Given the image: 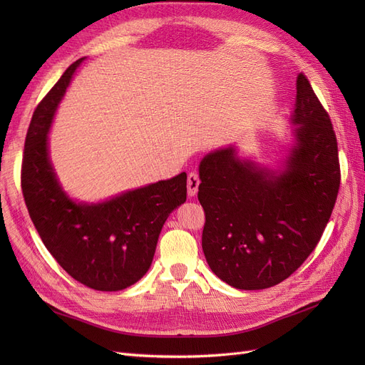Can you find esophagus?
Returning <instances> with one entry per match:
<instances>
[{
    "mask_svg": "<svg viewBox=\"0 0 365 365\" xmlns=\"http://www.w3.org/2000/svg\"><path fill=\"white\" fill-rule=\"evenodd\" d=\"M200 175L196 172H190L187 175V193L189 196H195L197 193V187H200Z\"/></svg>",
    "mask_w": 365,
    "mask_h": 365,
    "instance_id": "34e87169",
    "label": "esophagus"
}]
</instances>
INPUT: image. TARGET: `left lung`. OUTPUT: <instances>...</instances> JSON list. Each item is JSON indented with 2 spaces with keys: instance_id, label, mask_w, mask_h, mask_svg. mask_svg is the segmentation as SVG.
<instances>
[{
  "instance_id": "1",
  "label": "left lung",
  "mask_w": 365,
  "mask_h": 365,
  "mask_svg": "<svg viewBox=\"0 0 365 365\" xmlns=\"http://www.w3.org/2000/svg\"><path fill=\"white\" fill-rule=\"evenodd\" d=\"M295 145L284 169L240 160L233 146L200 164L208 267L236 289H267L302 267L323 236L341 170L332 121L307 77H297Z\"/></svg>"
}]
</instances>
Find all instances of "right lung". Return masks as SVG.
<instances>
[{
  "instance_id": "right-lung-1",
  "label": "right lung",
  "mask_w": 365,
  "mask_h": 365,
  "mask_svg": "<svg viewBox=\"0 0 365 365\" xmlns=\"http://www.w3.org/2000/svg\"><path fill=\"white\" fill-rule=\"evenodd\" d=\"M65 70L33 113L26 137L21 189L43 245L74 280L96 291H121L150 267L165 219L185 202L187 175H176L101 204L65 195L48 158V129L71 77Z\"/></svg>"
}]
</instances>
